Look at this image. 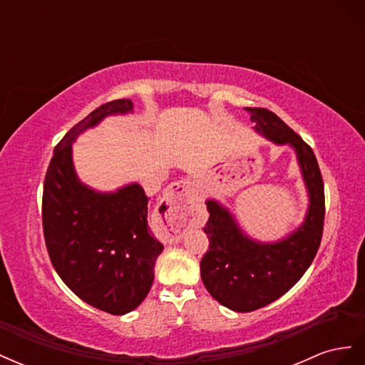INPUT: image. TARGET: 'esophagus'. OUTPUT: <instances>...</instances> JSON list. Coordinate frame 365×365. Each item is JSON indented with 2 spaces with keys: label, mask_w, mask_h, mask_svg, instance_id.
Returning <instances> with one entry per match:
<instances>
[{
  "label": "esophagus",
  "mask_w": 365,
  "mask_h": 365,
  "mask_svg": "<svg viewBox=\"0 0 365 365\" xmlns=\"http://www.w3.org/2000/svg\"><path fill=\"white\" fill-rule=\"evenodd\" d=\"M193 192V182L189 180L172 182L165 190L160 204L161 217L165 224V230L161 237L165 244L175 245L181 242L182 231L190 220Z\"/></svg>",
  "instance_id": "obj_1"
}]
</instances>
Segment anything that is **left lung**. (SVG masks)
<instances>
[{
	"label": "left lung",
	"mask_w": 365,
	"mask_h": 365,
	"mask_svg": "<svg viewBox=\"0 0 365 365\" xmlns=\"http://www.w3.org/2000/svg\"><path fill=\"white\" fill-rule=\"evenodd\" d=\"M245 109L257 134L295 150L309 205L303 222L288 236L260 242L239 227L227 207L213 197L205 201L210 248L201 260V279L210 295L235 312L256 311L288 292L311 267L324 225V184L314 150L268 109Z\"/></svg>",
	"instance_id": "obj_1"
}]
</instances>
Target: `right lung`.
<instances>
[{"label":"right lung","mask_w":365,"mask_h":365,"mask_svg":"<svg viewBox=\"0 0 365 365\" xmlns=\"http://www.w3.org/2000/svg\"><path fill=\"white\" fill-rule=\"evenodd\" d=\"M130 113L134 103L121 98L73 126L54 148L42 195L43 237L54 269L81 300L113 315L134 311L145 300L164 247L150 235L143 187L91 189L76 173L73 143L105 117Z\"/></svg>","instance_id":"add662e5"}]
</instances>
